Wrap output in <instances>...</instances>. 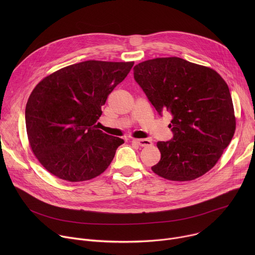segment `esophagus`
<instances>
[{
  "instance_id": "obj_1",
  "label": "esophagus",
  "mask_w": 255,
  "mask_h": 255,
  "mask_svg": "<svg viewBox=\"0 0 255 255\" xmlns=\"http://www.w3.org/2000/svg\"><path fill=\"white\" fill-rule=\"evenodd\" d=\"M132 142L139 145V146H142V147H147V146H151L152 145V142L148 139H133Z\"/></svg>"
}]
</instances>
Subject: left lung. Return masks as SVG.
<instances>
[{"instance_id":"obj_1","label":"left lung","mask_w":255,"mask_h":255,"mask_svg":"<svg viewBox=\"0 0 255 255\" xmlns=\"http://www.w3.org/2000/svg\"><path fill=\"white\" fill-rule=\"evenodd\" d=\"M134 79L158 114L172 115L170 141H158L161 157L151 167L157 175L189 181L208 172L220 159L236 129L229 88L210 67L179 57L145 60Z\"/></svg>"}]
</instances>
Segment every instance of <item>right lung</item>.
<instances>
[{"instance_id": "right-lung-1", "label": "right lung", "mask_w": 255, "mask_h": 255, "mask_svg": "<svg viewBox=\"0 0 255 255\" xmlns=\"http://www.w3.org/2000/svg\"><path fill=\"white\" fill-rule=\"evenodd\" d=\"M134 61L87 60L60 68L32 91L25 110L30 147L41 165L71 183L92 179L124 143L96 125L108 96Z\"/></svg>"}]
</instances>
